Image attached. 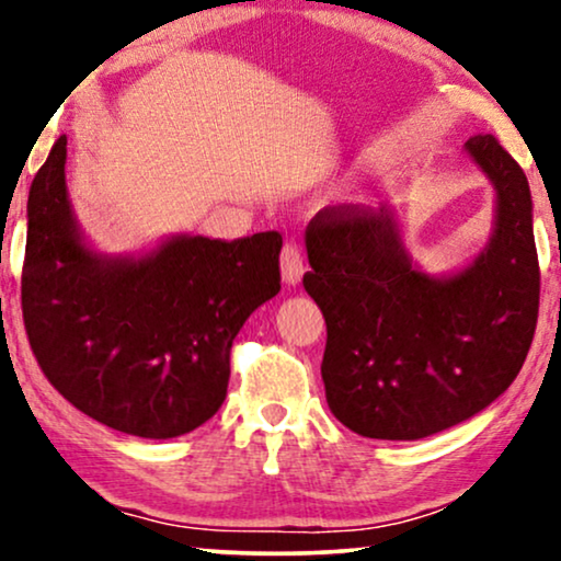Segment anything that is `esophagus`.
<instances>
[{"instance_id": "34e87169", "label": "esophagus", "mask_w": 561, "mask_h": 561, "mask_svg": "<svg viewBox=\"0 0 561 561\" xmlns=\"http://www.w3.org/2000/svg\"><path fill=\"white\" fill-rule=\"evenodd\" d=\"M280 273H283V280H286L288 286H296V283L301 280V275H304V255H301V248H298L296 242L283 244Z\"/></svg>"}]
</instances>
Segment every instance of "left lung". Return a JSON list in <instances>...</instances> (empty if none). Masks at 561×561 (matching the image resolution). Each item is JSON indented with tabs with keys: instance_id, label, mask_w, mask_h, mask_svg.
Masks as SVG:
<instances>
[{
	"instance_id": "left-lung-1",
	"label": "left lung",
	"mask_w": 561,
	"mask_h": 561,
	"mask_svg": "<svg viewBox=\"0 0 561 561\" xmlns=\"http://www.w3.org/2000/svg\"><path fill=\"white\" fill-rule=\"evenodd\" d=\"M467 150L495 183L497 221L455 278L411 265L388 209L324 206L306 227L327 403L359 436L424 439L474 416L516 380L534 342L541 273L526 173L493 135Z\"/></svg>"
}]
</instances>
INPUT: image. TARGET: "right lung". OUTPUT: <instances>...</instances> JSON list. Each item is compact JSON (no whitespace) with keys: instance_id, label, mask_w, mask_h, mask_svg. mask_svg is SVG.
Masks as SVG:
<instances>
[{"instance_id":"add662e5","label":"right lung","mask_w":561,"mask_h":561,"mask_svg":"<svg viewBox=\"0 0 561 561\" xmlns=\"http://www.w3.org/2000/svg\"><path fill=\"white\" fill-rule=\"evenodd\" d=\"M283 237H175L142 260L83 248L66 196V135L27 198L22 321L50 386L142 439L194 432L225 403L229 352L280 290Z\"/></svg>"}]
</instances>
